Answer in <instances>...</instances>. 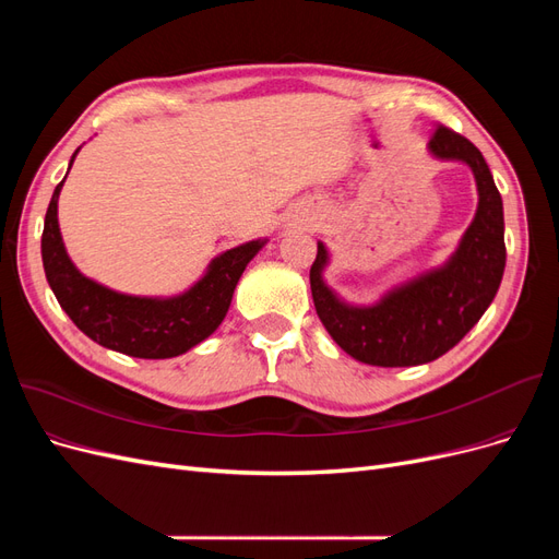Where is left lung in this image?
Listing matches in <instances>:
<instances>
[{"label": "left lung", "mask_w": 559, "mask_h": 559, "mask_svg": "<svg viewBox=\"0 0 559 559\" xmlns=\"http://www.w3.org/2000/svg\"><path fill=\"white\" fill-rule=\"evenodd\" d=\"M429 154L466 163L478 186L476 216L441 267L394 286L373 306H352L324 282L329 249L317 242L310 267L317 314L333 341L368 366L403 368L443 357L478 324L503 277V202L483 154L445 126L431 134Z\"/></svg>", "instance_id": "1"}]
</instances>
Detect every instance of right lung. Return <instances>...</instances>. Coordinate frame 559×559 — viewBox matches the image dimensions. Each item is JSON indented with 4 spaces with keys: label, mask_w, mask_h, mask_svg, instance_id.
Returning <instances> with one entry per match:
<instances>
[{
    "label": "right lung",
    "mask_w": 559,
    "mask_h": 559,
    "mask_svg": "<svg viewBox=\"0 0 559 559\" xmlns=\"http://www.w3.org/2000/svg\"><path fill=\"white\" fill-rule=\"evenodd\" d=\"M76 154L79 148L70 167ZM64 179L56 186L46 210L41 261L50 289L76 329L97 345L138 359L179 357L210 337L224 321L247 263L257 257L265 240H251L218 253L207 265V273L179 296L151 298L118 294L81 275L67 257L58 226V198Z\"/></svg>",
    "instance_id": "right-lung-1"
}]
</instances>
